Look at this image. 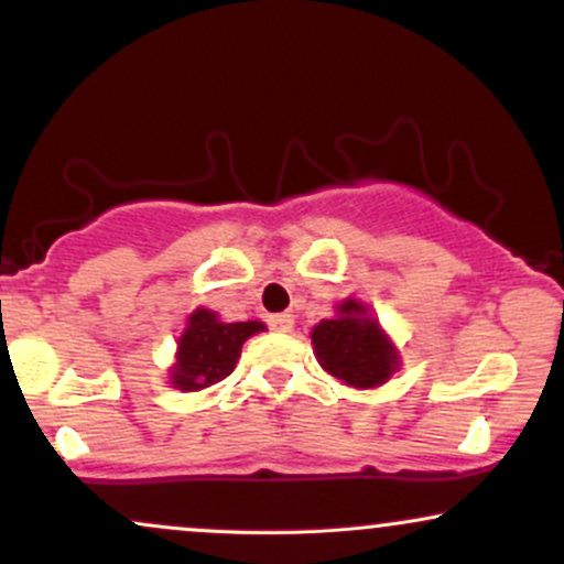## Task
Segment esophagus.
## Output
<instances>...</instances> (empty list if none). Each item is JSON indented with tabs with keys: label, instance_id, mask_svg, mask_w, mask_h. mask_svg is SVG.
I'll return each instance as SVG.
<instances>
[{
	"label": "esophagus",
	"instance_id": "34e87169",
	"mask_svg": "<svg viewBox=\"0 0 564 564\" xmlns=\"http://www.w3.org/2000/svg\"><path fill=\"white\" fill-rule=\"evenodd\" d=\"M270 328H273V332L289 334L291 328H294V315H289V313H278V315H270Z\"/></svg>",
	"mask_w": 564,
	"mask_h": 564
}]
</instances>
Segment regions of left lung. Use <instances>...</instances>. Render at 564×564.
Wrapping results in <instances>:
<instances>
[{
	"label": "left lung",
	"mask_w": 564,
	"mask_h": 564,
	"mask_svg": "<svg viewBox=\"0 0 564 564\" xmlns=\"http://www.w3.org/2000/svg\"><path fill=\"white\" fill-rule=\"evenodd\" d=\"M321 368L355 390L387 384L400 368V352L390 334L366 302L347 296L336 304L334 318L321 321L310 332Z\"/></svg>",
	"instance_id": "left-lung-1"
}]
</instances>
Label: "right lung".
<instances>
[{
	"label": "right lung",
	"instance_id": "right-lung-1",
	"mask_svg": "<svg viewBox=\"0 0 564 564\" xmlns=\"http://www.w3.org/2000/svg\"><path fill=\"white\" fill-rule=\"evenodd\" d=\"M262 321L225 323L215 310L196 307L187 315L177 352L170 366V384L180 392H198L230 377L249 336L264 332Z\"/></svg>",
	"mask_w": 564,
	"mask_h": 564
}]
</instances>
